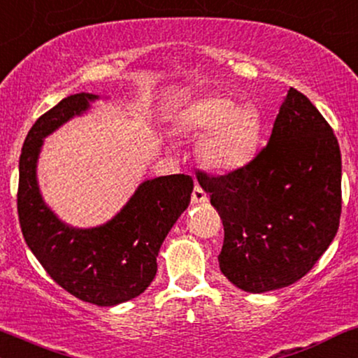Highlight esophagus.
<instances>
[{
  "mask_svg": "<svg viewBox=\"0 0 358 358\" xmlns=\"http://www.w3.org/2000/svg\"><path fill=\"white\" fill-rule=\"evenodd\" d=\"M209 201V198H208V194L204 193V189L201 188V187H194V189H193V193H192V203L193 204H204V203H208Z\"/></svg>",
  "mask_w": 358,
  "mask_h": 358,
  "instance_id": "esophagus-1",
  "label": "esophagus"
}]
</instances>
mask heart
<instances>
[{"instance_id": "1", "label": "heart", "mask_w": 358, "mask_h": 358, "mask_svg": "<svg viewBox=\"0 0 358 358\" xmlns=\"http://www.w3.org/2000/svg\"><path fill=\"white\" fill-rule=\"evenodd\" d=\"M182 127L189 134H203L198 154L216 171L244 169L259 149V116L222 94H209L189 104L182 114Z\"/></svg>"}]
</instances>
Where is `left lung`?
I'll return each mask as SVG.
<instances>
[{"label": "left lung", "instance_id": "1", "mask_svg": "<svg viewBox=\"0 0 358 358\" xmlns=\"http://www.w3.org/2000/svg\"><path fill=\"white\" fill-rule=\"evenodd\" d=\"M342 162L317 108L289 88L268 145L244 169L198 182L224 224L219 268L247 293L289 287L334 241Z\"/></svg>", "mask_w": 358, "mask_h": 358}]
</instances>
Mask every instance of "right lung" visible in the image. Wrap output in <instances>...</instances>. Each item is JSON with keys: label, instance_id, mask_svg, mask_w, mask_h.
I'll return each instance as SVG.
<instances>
[{"label": "right lung", "instance_id": "right-lung-1", "mask_svg": "<svg viewBox=\"0 0 358 358\" xmlns=\"http://www.w3.org/2000/svg\"><path fill=\"white\" fill-rule=\"evenodd\" d=\"M106 99L93 93L70 94L37 119L19 159L17 213L22 236L47 273L82 301L116 306L144 293L157 273V257L166 234L188 208L189 175L144 180L127 203L93 227L62 221L42 196L37 164L44 139L73 117Z\"/></svg>", "mask_w": 358, "mask_h": 358}]
</instances>
